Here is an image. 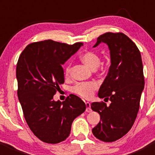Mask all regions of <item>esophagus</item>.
<instances>
[{"mask_svg": "<svg viewBox=\"0 0 155 155\" xmlns=\"http://www.w3.org/2000/svg\"><path fill=\"white\" fill-rule=\"evenodd\" d=\"M85 105H86V112H87V113H90V112H91V104H90L88 102H85Z\"/></svg>", "mask_w": 155, "mask_h": 155, "instance_id": "1", "label": "esophagus"}]
</instances>
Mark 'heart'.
Returning <instances> with one entry per match:
<instances>
[{"mask_svg": "<svg viewBox=\"0 0 155 155\" xmlns=\"http://www.w3.org/2000/svg\"><path fill=\"white\" fill-rule=\"evenodd\" d=\"M81 60L84 64L91 68V70H95L100 64V57L96 53L93 51H86L81 56ZM71 73V65L68 64L65 68V74L67 76H69ZM98 84L95 82H81L78 83L72 88L73 92L78 95L85 98H89L92 97L94 91L97 89Z\"/></svg>", "mask_w": 155, "mask_h": 155, "instance_id": "b5f03b06", "label": "heart"}]
</instances>
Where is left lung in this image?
Segmentation results:
<instances>
[{
	"instance_id": "left-lung-1",
	"label": "left lung",
	"mask_w": 155,
	"mask_h": 155,
	"mask_svg": "<svg viewBox=\"0 0 155 155\" xmlns=\"http://www.w3.org/2000/svg\"><path fill=\"white\" fill-rule=\"evenodd\" d=\"M104 42L109 46L111 66L98 91L100 98L109 105L92 102L91 108L100 115L92 134L104 142H113L127 134L136 120L144 87L141 55L136 44L125 34L106 32L97 39L93 47Z\"/></svg>"
}]
</instances>
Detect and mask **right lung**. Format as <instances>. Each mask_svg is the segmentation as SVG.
<instances>
[{"mask_svg": "<svg viewBox=\"0 0 155 155\" xmlns=\"http://www.w3.org/2000/svg\"><path fill=\"white\" fill-rule=\"evenodd\" d=\"M82 42L68 45L51 39L25 47L18 61V97L30 130L40 140L57 143L68 137L74 120L85 111L84 102L75 94L54 101L59 85L64 83L62 65Z\"/></svg>", "mask_w": 155, "mask_h": 155, "instance_id": "obj_1", "label": "right lung"}]
</instances>
